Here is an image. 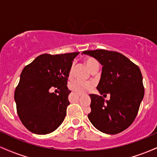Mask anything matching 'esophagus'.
I'll use <instances>...</instances> for the list:
<instances>
[{
	"label": "esophagus",
	"mask_w": 157,
	"mask_h": 157,
	"mask_svg": "<svg viewBox=\"0 0 157 157\" xmlns=\"http://www.w3.org/2000/svg\"><path fill=\"white\" fill-rule=\"evenodd\" d=\"M77 95V96H79V97H81L82 96V94H79V93H75Z\"/></svg>",
	"instance_id": "obj_1"
}]
</instances>
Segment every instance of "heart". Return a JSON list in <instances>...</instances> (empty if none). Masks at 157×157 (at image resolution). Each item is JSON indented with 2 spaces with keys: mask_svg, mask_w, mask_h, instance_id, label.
Returning a JSON list of instances; mask_svg holds the SVG:
<instances>
[{
  "mask_svg": "<svg viewBox=\"0 0 157 157\" xmlns=\"http://www.w3.org/2000/svg\"><path fill=\"white\" fill-rule=\"evenodd\" d=\"M85 64L89 68V71H91L93 68H94L96 66H98V63L95 59L92 57H88L85 60ZM72 71L73 68H71L70 70L69 73H68V77L69 78L72 77ZM68 87L71 91H75V92L79 94H84L88 92V91H91L93 89L94 84L91 82H86V81L75 80H72L69 82L68 84Z\"/></svg>",
  "mask_w": 157,
  "mask_h": 157,
  "instance_id": "heart-1",
  "label": "heart"
}]
</instances>
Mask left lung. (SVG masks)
<instances>
[{
  "label": "left lung",
  "instance_id": "obj_1",
  "mask_svg": "<svg viewBox=\"0 0 157 157\" xmlns=\"http://www.w3.org/2000/svg\"><path fill=\"white\" fill-rule=\"evenodd\" d=\"M82 54L94 57L102 66L97 89L104 95L90 94L91 112L88 115L95 128L107 134H116L130 126L137 115L145 90L140 68L117 52L97 49Z\"/></svg>",
  "mask_w": 157,
  "mask_h": 157
}]
</instances>
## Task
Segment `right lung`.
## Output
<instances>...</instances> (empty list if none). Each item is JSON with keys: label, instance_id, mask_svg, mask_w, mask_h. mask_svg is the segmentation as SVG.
Returning <instances> with one entry per match:
<instances>
[{"label": "right lung", "instance_id": "right-lung-1", "mask_svg": "<svg viewBox=\"0 0 157 157\" xmlns=\"http://www.w3.org/2000/svg\"><path fill=\"white\" fill-rule=\"evenodd\" d=\"M79 52L43 54L23 69L15 91L18 117L23 125L36 134L53 132L63 122L69 105L67 87L72 61ZM53 87L59 94L50 92Z\"/></svg>", "mask_w": 157, "mask_h": 157}]
</instances>
